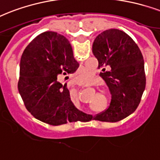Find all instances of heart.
<instances>
[{
    "label": "heart",
    "mask_w": 160,
    "mask_h": 160,
    "mask_svg": "<svg viewBox=\"0 0 160 160\" xmlns=\"http://www.w3.org/2000/svg\"><path fill=\"white\" fill-rule=\"evenodd\" d=\"M91 78H92V74L91 72L85 71L83 72L80 75V76L78 77L80 83H89L91 81Z\"/></svg>",
    "instance_id": "1"
}]
</instances>
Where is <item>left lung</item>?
<instances>
[{
  "mask_svg": "<svg viewBox=\"0 0 160 160\" xmlns=\"http://www.w3.org/2000/svg\"><path fill=\"white\" fill-rule=\"evenodd\" d=\"M92 52L102 69L100 75L109 87L112 101L105 112L96 117L85 115L82 121H121L137 109L145 89L142 53L131 37L118 29L100 33L94 40Z\"/></svg>",
  "mask_w": 160,
  "mask_h": 160,
  "instance_id": "8db88e82",
  "label": "left lung"
}]
</instances>
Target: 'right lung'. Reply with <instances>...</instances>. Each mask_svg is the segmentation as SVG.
<instances>
[{
    "label": "right lung",
    "instance_id": "obj_1",
    "mask_svg": "<svg viewBox=\"0 0 160 160\" xmlns=\"http://www.w3.org/2000/svg\"><path fill=\"white\" fill-rule=\"evenodd\" d=\"M78 67L68 39L55 32H42L28 45L21 58L18 91L34 118L53 126L82 121L85 114L73 104L66 85L57 80Z\"/></svg>",
    "mask_w": 160,
    "mask_h": 160
}]
</instances>
